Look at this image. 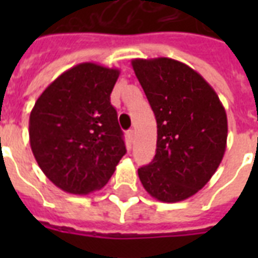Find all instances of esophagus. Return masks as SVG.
Masks as SVG:
<instances>
[{"label":"esophagus","mask_w":258,"mask_h":258,"mask_svg":"<svg viewBox=\"0 0 258 258\" xmlns=\"http://www.w3.org/2000/svg\"><path fill=\"white\" fill-rule=\"evenodd\" d=\"M134 137H135V133H134V130H128V131H127V138H128L130 143L134 141Z\"/></svg>","instance_id":"34e87169"}]
</instances>
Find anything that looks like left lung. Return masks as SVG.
<instances>
[{
    "mask_svg": "<svg viewBox=\"0 0 258 258\" xmlns=\"http://www.w3.org/2000/svg\"><path fill=\"white\" fill-rule=\"evenodd\" d=\"M134 72L157 119V154L138 169L150 196L162 202L192 197L217 171L228 139L220 97L197 71L169 57L134 58Z\"/></svg>",
    "mask_w": 258,
    "mask_h": 258,
    "instance_id": "left-lung-1",
    "label": "left lung"
}]
</instances>
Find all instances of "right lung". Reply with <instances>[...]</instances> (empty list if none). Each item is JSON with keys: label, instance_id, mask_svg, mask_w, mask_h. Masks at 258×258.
<instances>
[{"label": "right lung", "instance_id": "right-lung-1", "mask_svg": "<svg viewBox=\"0 0 258 258\" xmlns=\"http://www.w3.org/2000/svg\"><path fill=\"white\" fill-rule=\"evenodd\" d=\"M117 68L72 67L46 87L29 116V142L46 178L79 196L107 184L125 154L116 109L109 101Z\"/></svg>", "mask_w": 258, "mask_h": 258}]
</instances>
